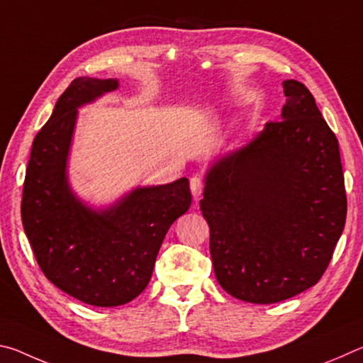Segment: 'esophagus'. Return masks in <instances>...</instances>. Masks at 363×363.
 I'll return each instance as SVG.
<instances>
[{
  "instance_id": "34e87169",
  "label": "esophagus",
  "mask_w": 363,
  "mask_h": 363,
  "mask_svg": "<svg viewBox=\"0 0 363 363\" xmlns=\"http://www.w3.org/2000/svg\"><path fill=\"white\" fill-rule=\"evenodd\" d=\"M203 187H205V182L201 177H199V176L190 177V190H192V195L195 200H199L201 194H203Z\"/></svg>"
}]
</instances>
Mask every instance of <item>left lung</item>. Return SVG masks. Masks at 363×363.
I'll list each match as a JSON object with an SVG mask.
<instances>
[{"label": "left lung", "instance_id": "1", "mask_svg": "<svg viewBox=\"0 0 363 363\" xmlns=\"http://www.w3.org/2000/svg\"><path fill=\"white\" fill-rule=\"evenodd\" d=\"M281 120L208 169L200 210L218 284L253 304L322 279L346 223L340 145L311 91L285 79Z\"/></svg>", "mask_w": 363, "mask_h": 363}]
</instances>
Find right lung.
<instances>
[{
	"label": "right lung",
	"mask_w": 363,
	"mask_h": 363,
	"mask_svg": "<svg viewBox=\"0 0 363 363\" xmlns=\"http://www.w3.org/2000/svg\"><path fill=\"white\" fill-rule=\"evenodd\" d=\"M118 88L77 78L36 134L22 194V224L40 269L70 296L97 307L133 301L149 285L163 238L192 203L189 179L139 187L104 211L83 205L67 181L77 108Z\"/></svg>",
	"instance_id": "right-lung-1"
}]
</instances>
